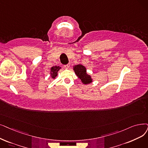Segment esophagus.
<instances>
[{
	"label": "esophagus",
	"mask_w": 148,
	"mask_h": 148,
	"mask_svg": "<svg viewBox=\"0 0 148 148\" xmlns=\"http://www.w3.org/2000/svg\"><path fill=\"white\" fill-rule=\"evenodd\" d=\"M70 66V64L69 63H68V64H67V65H64V67H65V68H66V69H68V68H69V67Z\"/></svg>",
	"instance_id": "esophagus-1"
}]
</instances>
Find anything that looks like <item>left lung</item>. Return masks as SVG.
<instances>
[{"label": "left lung", "instance_id": "obj_1", "mask_svg": "<svg viewBox=\"0 0 148 148\" xmlns=\"http://www.w3.org/2000/svg\"><path fill=\"white\" fill-rule=\"evenodd\" d=\"M74 70L75 74L82 80L84 84H88L92 82V79L90 75L86 74V69L84 66L77 65L74 66Z\"/></svg>", "mask_w": 148, "mask_h": 148}]
</instances>
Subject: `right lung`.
I'll use <instances>...</instances> for the list:
<instances>
[{
    "mask_svg": "<svg viewBox=\"0 0 148 148\" xmlns=\"http://www.w3.org/2000/svg\"><path fill=\"white\" fill-rule=\"evenodd\" d=\"M60 69V67L57 66H53L51 68V75L53 79H54L57 76V73H58Z\"/></svg>",
    "mask_w": 148,
    "mask_h": 148,
    "instance_id": "1",
    "label": "right lung"
}]
</instances>
